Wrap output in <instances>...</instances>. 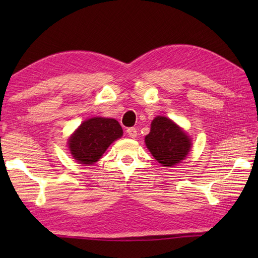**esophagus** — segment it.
Segmentation results:
<instances>
[{
    "mask_svg": "<svg viewBox=\"0 0 258 258\" xmlns=\"http://www.w3.org/2000/svg\"><path fill=\"white\" fill-rule=\"evenodd\" d=\"M126 133H127L128 138H131V139H135L136 136H138V131H136V128H134V127L127 128V131H126Z\"/></svg>",
    "mask_w": 258,
    "mask_h": 258,
    "instance_id": "34e87169",
    "label": "esophagus"
}]
</instances>
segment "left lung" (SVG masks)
<instances>
[{
	"mask_svg": "<svg viewBox=\"0 0 258 258\" xmlns=\"http://www.w3.org/2000/svg\"><path fill=\"white\" fill-rule=\"evenodd\" d=\"M145 144L155 160L164 167L177 165L190 151V139L165 116H156L152 120L151 132L145 136Z\"/></svg>",
	"mask_w": 258,
	"mask_h": 258,
	"instance_id": "1",
	"label": "left lung"
}]
</instances>
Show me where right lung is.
Wrapping results in <instances>:
<instances>
[{"instance_id":"add662e5","label":"right lung","mask_w":258,"mask_h":258,"mask_svg":"<svg viewBox=\"0 0 258 258\" xmlns=\"http://www.w3.org/2000/svg\"><path fill=\"white\" fill-rule=\"evenodd\" d=\"M123 130L116 119L92 117L84 120L70 136L69 150L80 164L97 162L114 141L122 138Z\"/></svg>"}]
</instances>
